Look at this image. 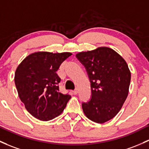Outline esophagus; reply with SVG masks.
<instances>
[{
    "label": "esophagus",
    "mask_w": 149,
    "mask_h": 149,
    "mask_svg": "<svg viewBox=\"0 0 149 149\" xmlns=\"http://www.w3.org/2000/svg\"><path fill=\"white\" fill-rule=\"evenodd\" d=\"M78 88L77 89H76V90H74V91H73V93L74 95H77L78 94Z\"/></svg>",
    "instance_id": "obj_1"
}]
</instances>
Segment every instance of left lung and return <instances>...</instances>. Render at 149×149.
Here are the masks:
<instances>
[{
	"instance_id": "left-lung-1",
	"label": "left lung",
	"mask_w": 149,
	"mask_h": 149,
	"mask_svg": "<svg viewBox=\"0 0 149 149\" xmlns=\"http://www.w3.org/2000/svg\"><path fill=\"white\" fill-rule=\"evenodd\" d=\"M76 57L86 67L91 81L92 97L82 104L89 120L102 124L117 115L129 93L131 72L117 52L107 47L81 52Z\"/></svg>"
}]
</instances>
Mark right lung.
<instances>
[{
  "label": "right lung",
  "mask_w": 149,
  "mask_h": 149,
  "mask_svg": "<svg viewBox=\"0 0 149 149\" xmlns=\"http://www.w3.org/2000/svg\"><path fill=\"white\" fill-rule=\"evenodd\" d=\"M71 55V52H34L16 68L14 79L18 96L35 118L49 121L58 117L71 99V95L59 91L61 78L56 71Z\"/></svg>",
  "instance_id": "1"
}]
</instances>
